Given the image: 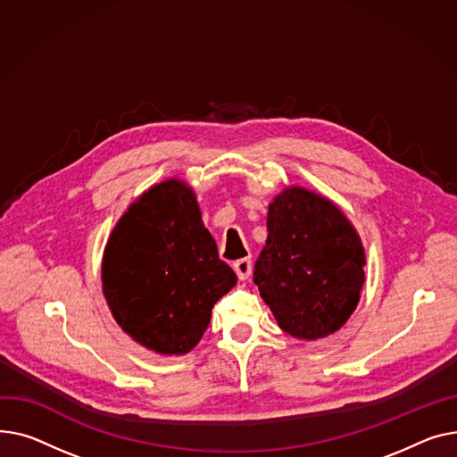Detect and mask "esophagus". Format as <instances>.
I'll list each match as a JSON object with an SVG mask.
<instances>
[{
	"mask_svg": "<svg viewBox=\"0 0 457 457\" xmlns=\"http://www.w3.org/2000/svg\"><path fill=\"white\" fill-rule=\"evenodd\" d=\"M232 267H234V271L239 280H247L253 271V262H251V258H241V260H236Z\"/></svg>",
	"mask_w": 457,
	"mask_h": 457,
	"instance_id": "esophagus-1",
	"label": "esophagus"
}]
</instances>
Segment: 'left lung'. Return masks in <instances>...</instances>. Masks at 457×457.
Segmentation results:
<instances>
[{"label": "left lung", "mask_w": 457, "mask_h": 457, "mask_svg": "<svg viewBox=\"0 0 457 457\" xmlns=\"http://www.w3.org/2000/svg\"><path fill=\"white\" fill-rule=\"evenodd\" d=\"M363 265L361 239L332 201L301 186L273 199L254 284L284 332L310 341L339 330L358 306Z\"/></svg>", "instance_id": "left-lung-1"}]
</instances>
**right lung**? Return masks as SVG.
<instances>
[{
  "mask_svg": "<svg viewBox=\"0 0 457 457\" xmlns=\"http://www.w3.org/2000/svg\"><path fill=\"white\" fill-rule=\"evenodd\" d=\"M101 280L125 334L180 356L201 341L213 304L237 278L220 260L192 187L170 179L127 208L106 241Z\"/></svg>",
  "mask_w": 457,
  "mask_h": 457,
  "instance_id": "add662e5",
  "label": "right lung"
}]
</instances>
